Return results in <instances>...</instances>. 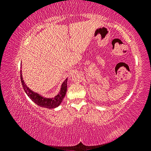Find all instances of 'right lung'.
Masks as SVG:
<instances>
[{
  "mask_svg": "<svg viewBox=\"0 0 151 151\" xmlns=\"http://www.w3.org/2000/svg\"><path fill=\"white\" fill-rule=\"evenodd\" d=\"M20 80H21L22 87H23L24 91L27 93L28 96L37 105L47 109H55L59 106L60 103H62L63 98L66 93V90H67V78H66L63 83L60 91L57 96L53 97V98H47V97L40 95L37 93L33 92L28 87L24 82L23 78H22V70H20Z\"/></svg>",
  "mask_w": 151,
  "mask_h": 151,
  "instance_id": "obj_1",
  "label": "right lung"
}]
</instances>
